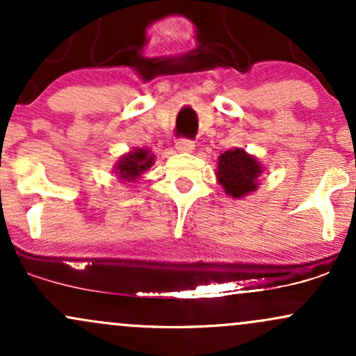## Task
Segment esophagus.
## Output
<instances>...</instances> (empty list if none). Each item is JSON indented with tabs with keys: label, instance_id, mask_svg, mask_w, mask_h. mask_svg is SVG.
Masks as SVG:
<instances>
[{
	"label": "esophagus",
	"instance_id": "1",
	"mask_svg": "<svg viewBox=\"0 0 356 356\" xmlns=\"http://www.w3.org/2000/svg\"><path fill=\"white\" fill-rule=\"evenodd\" d=\"M175 149H177L179 152L191 154L192 150L195 149V145H194V142H192V140H186V138H182V140L175 142Z\"/></svg>",
	"mask_w": 356,
	"mask_h": 356
}]
</instances>
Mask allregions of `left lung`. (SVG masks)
Returning a JSON list of instances; mask_svg holds the SVG:
<instances>
[{"label":"left lung","mask_w":356,"mask_h":356,"mask_svg":"<svg viewBox=\"0 0 356 356\" xmlns=\"http://www.w3.org/2000/svg\"><path fill=\"white\" fill-rule=\"evenodd\" d=\"M263 172L264 167L254 155L236 147L219 155L216 177L227 195L232 199H243L257 191Z\"/></svg>","instance_id":"obj_1"}]
</instances>
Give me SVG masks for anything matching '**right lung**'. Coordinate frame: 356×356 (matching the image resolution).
Segmentation results:
<instances>
[{
	"mask_svg": "<svg viewBox=\"0 0 356 356\" xmlns=\"http://www.w3.org/2000/svg\"><path fill=\"white\" fill-rule=\"evenodd\" d=\"M154 165V154L149 149H134L122 155L113 165V174L122 182H137Z\"/></svg>",
	"mask_w": 356,
	"mask_h": 356,
	"instance_id": "add662e5",
	"label": "right lung"
}]
</instances>
